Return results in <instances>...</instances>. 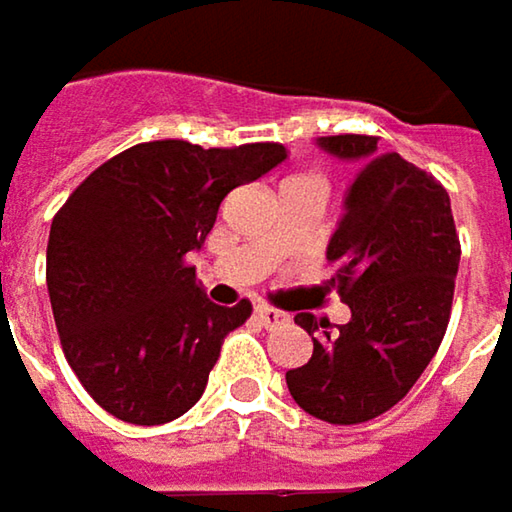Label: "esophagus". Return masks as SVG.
<instances>
[{"label":"esophagus","mask_w":512,"mask_h":512,"mask_svg":"<svg viewBox=\"0 0 512 512\" xmlns=\"http://www.w3.org/2000/svg\"><path fill=\"white\" fill-rule=\"evenodd\" d=\"M256 318H259L265 327H286L288 324L286 312H280V309H274V306H268V303H259V306H256Z\"/></svg>","instance_id":"esophagus-1"}]
</instances>
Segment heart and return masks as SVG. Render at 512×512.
Segmentation results:
<instances>
[{
	"label": "heart",
	"mask_w": 512,
	"mask_h": 512,
	"mask_svg": "<svg viewBox=\"0 0 512 512\" xmlns=\"http://www.w3.org/2000/svg\"><path fill=\"white\" fill-rule=\"evenodd\" d=\"M297 179H312V176H297Z\"/></svg>",
	"instance_id": "heart-1"
}]
</instances>
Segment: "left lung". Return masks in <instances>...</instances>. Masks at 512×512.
<instances>
[{
    "label": "left lung",
    "mask_w": 512,
    "mask_h": 512,
    "mask_svg": "<svg viewBox=\"0 0 512 512\" xmlns=\"http://www.w3.org/2000/svg\"><path fill=\"white\" fill-rule=\"evenodd\" d=\"M339 159H365L330 238V286L351 321L297 312L312 339L306 365L286 371L291 398L330 424H362L392 410L436 356L451 318L460 235L442 182L398 153L377 156L374 135L318 141Z\"/></svg>",
    "instance_id": "obj_1"
}]
</instances>
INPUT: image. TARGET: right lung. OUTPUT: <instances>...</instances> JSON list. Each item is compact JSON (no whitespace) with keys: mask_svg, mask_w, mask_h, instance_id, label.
<instances>
[{"mask_svg":"<svg viewBox=\"0 0 512 512\" xmlns=\"http://www.w3.org/2000/svg\"><path fill=\"white\" fill-rule=\"evenodd\" d=\"M283 159V144H135L58 209L46 244L52 315L70 368L105 413L153 427L200 401L224 339L253 306L212 303L188 253L232 188Z\"/></svg>","mask_w":512,"mask_h":512,"instance_id":"add662e5","label":"right lung"}]
</instances>
